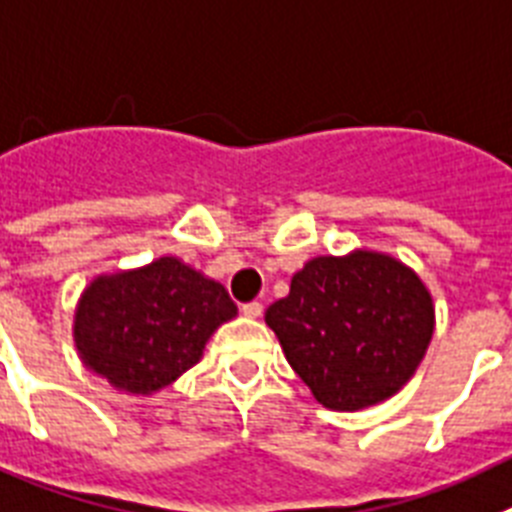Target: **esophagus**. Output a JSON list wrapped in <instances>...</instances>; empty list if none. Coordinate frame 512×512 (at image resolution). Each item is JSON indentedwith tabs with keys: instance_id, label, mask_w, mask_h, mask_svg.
Here are the masks:
<instances>
[{
	"instance_id": "34e87169",
	"label": "esophagus",
	"mask_w": 512,
	"mask_h": 512,
	"mask_svg": "<svg viewBox=\"0 0 512 512\" xmlns=\"http://www.w3.org/2000/svg\"><path fill=\"white\" fill-rule=\"evenodd\" d=\"M242 314L250 319H257L262 314V304L260 301H250V304H242Z\"/></svg>"
}]
</instances>
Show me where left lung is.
Returning <instances> with one entry per match:
<instances>
[{"label": "left lung", "instance_id": "left-lung-1", "mask_svg": "<svg viewBox=\"0 0 512 512\" xmlns=\"http://www.w3.org/2000/svg\"><path fill=\"white\" fill-rule=\"evenodd\" d=\"M286 361L330 410L394 397L420 366L435 330L420 275L384 252L314 257L265 311Z\"/></svg>", "mask_w": 512, "mask_h": 512}]
</instances>
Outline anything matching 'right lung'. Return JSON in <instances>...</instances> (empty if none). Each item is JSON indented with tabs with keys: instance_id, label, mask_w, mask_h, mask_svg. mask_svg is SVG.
<instances>
[{
	"instance_id": "right-lung-1",
	"label": "right lung",
	"mask_w": 512,
	"mask_h": 512,
	"mask_svg": "<svg viewBox=\"0 0 512 512\" xmlns=\"http://www.w3.org/2000/svg\"><path fill=\"white\" fill-rule=\"evenodd\" d=\"M237 317L221 283L177 257L97 275L74 314V342L115 389L154 394L201 361L208 337Z\"/></svg>"
}]
</instances>
